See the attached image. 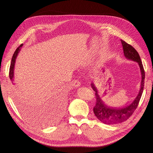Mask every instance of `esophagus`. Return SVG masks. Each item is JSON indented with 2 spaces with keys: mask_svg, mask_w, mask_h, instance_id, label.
<instances>
[{
  "mask_svg": "<svg viewBox=\"0 0 153 153\" xmlns=\"http://www.w3.org/2000/svg\"><path fill=\"white\" fill-rule=\"evenodd\" d=\"M72 84L74 85V86H75L76 87H79L81 86V82H80L77 80H74V81H72Z\"/></svg>",
  "mask_w": 153,
  "mask_h": 153,
  "instance_id": "1",
  "label": "esophagus"
}]
</instances>
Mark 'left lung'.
<instances>
[{
    "label": "left lung",
    "mask_w": 153,
    "mask_h": 153,
    "mask_svg": "<svg viewBox=\"0 0 153 153\" xmlns=\"http://www.w3.org/2000/svg\"><path fill=\"white\" fill-rule=\"evenodd\" d=\"M121 42L125 58L128 60H131L138 64L141 74V86L137 96L131 103L122 107H112L108 106L103 102L99 95L98 90L95 84L94 83L91 84L92 89L95 92L96 97V104L94 107V113L101 122L107 125L120 123L129 118L138 107L144 88L145 73L140 55L132 46L122 39Z\"/></svg>",
    "instance_id": "8db88e82"
}]
</instances>
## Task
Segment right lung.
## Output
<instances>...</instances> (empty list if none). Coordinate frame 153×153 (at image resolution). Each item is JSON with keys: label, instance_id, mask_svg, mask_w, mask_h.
Wrapping results in <instances>:
<instances>
[{"label": "right lung", "instance_id": "obj_1", "mask_svg": "<svg viewBox=\"0 0 153 153\" xmlns=\"http://www.w3.org/2000/svg\"><path fill=\"white\" fill-rule=\"evenodd\" d=\"M22 46H23V44L20 45V46H19L17 48V50H15V51L12 56V58L10 66V71H9V77H10V79L11 80V81L12 82V84H13V77H14V68H15V64L16 59H17V56L21 50V48L22 47ZM47 101L50 103V105L53 107V108H58V109L61 110V108L62 107V99H59V97H56V96L54 97V96L53 95V97L48 98L47 99ZM17 102H18L17 103H18L20 108H22V109L25 108L26 106L28 105V102L23 101L21 99H19L17 100Z\"/></svg>", "mask_w": 153, "mask_h": 153}]
</instances>
